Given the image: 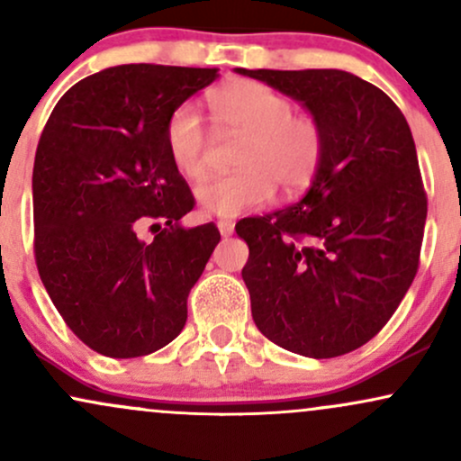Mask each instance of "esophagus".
Instances as JSON below:
<instances>
[{
    "label": "esophagus",
    "instance_id": "1",
    "mask_svg": "<svg viewBox=\"0 0 461 461\" xmlns=\"http://www.w3.org/2000/svg\"><path fill=\"white\" fill-rule=\"evenodd\" d=\"M216 225H219V231H221V236H231V234H234V223H231V221H219V223H216Z\"/></svg>",
    "mask_w": 461,
    "mask_h": 461
}]
</instances>
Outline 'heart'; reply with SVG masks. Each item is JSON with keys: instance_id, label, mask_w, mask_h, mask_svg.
Listing matches in <instances>:
<instances>
[{"instance_id": "obj_1", "label": "heart", "mask_w": 461, "mask_h": 461, "mask_svg": "<svg viewBox=\"0 0 461 461\" xmlns=\"http://www.w3.org/2000/svg\"><path fill=\"white\" fill-rule=\"evenodd\" d=\"M214 123L221 131L240 136L230 176L208 179L197 188L203 212L236 216L273 199L275 186L297 194L319 176L327 139L321 121L294 105L282 93L253 79H234L208 95ZM167 149L188 179L208 171V131L194 105L184 104L167 123Z\"/></svg>"}]
</instances>
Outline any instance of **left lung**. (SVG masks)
<instances>
[{"label": "left lung", "instance_id": "obj_1", "mask_svg": "<svg viewBox=\"0 0 461 461\" xmlns=\"http://www.w3.org/2000/svg\"><path fill=\"white\" fill-rule=\"evenodd\" d=\"M321 121L325 160L299 203L236 223L251 314L268 340L305 357L366 345L414 282L427 193L403 113L382 88L338 68H236Z\"/></svg>", "mask_w": 461, "mask_h": 461}]
</instances>
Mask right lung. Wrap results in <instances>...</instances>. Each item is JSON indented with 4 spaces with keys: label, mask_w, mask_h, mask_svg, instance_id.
<instances>
[{
    "label": "right lung",
    "mask_w": 461,
    "mask_h": 461,
    "mask_svg": "<svg viewBox=\"0 0 461 461\" xmlns=\"http://www.w3.org/2000/svg\"><path fill=\"white\" fill-rule=\"evenodd\" d=\"M214 79L216 68H104L62 95L41 134L36 268L68 330L102 356H149L186 325L188 293L221 234L214 223L179 225L194 197L164 131ZM149 222L158 234L145 241Z\"/></svg>",
    "instance_id": "obj_1"
}]
</instances>
